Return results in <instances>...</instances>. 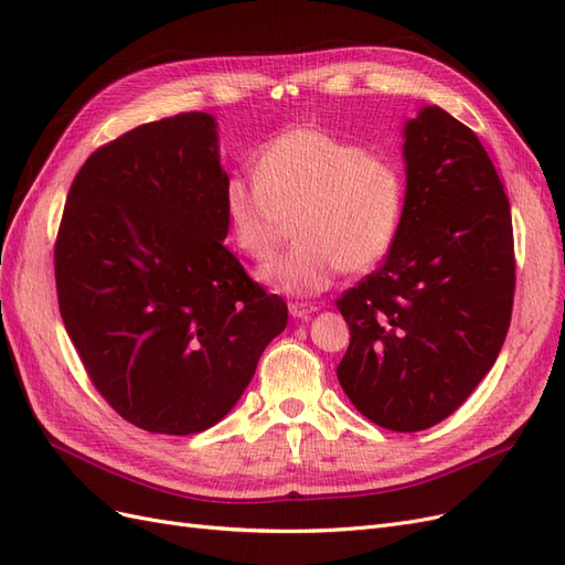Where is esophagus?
I'll use <instances>...</instances> for the list:
<instances>
[{
    "label": "esophagus",
    "mask_w": 565,
    "mask_h": 565,
    "mask_svg": "<svg viewBox=\"0 0 565 565\" xmlns=\"http://www.w3.org/2000/svg\"><path fill=\"white\" fill-rule=\"evenodd\" d=\"M318 309L311 303H289V313H292L295 318L299 320H309Z\"/></svg>",
    "instance_id": "1"
}]
</instances>
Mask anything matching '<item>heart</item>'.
<instances>
[{"instance_id": "heart-1", "label": "heart", "mask_w": 565, "mask_h": 565, "mask_svg": "<svg viewBox=\"0 0 565 565\" xmlns=\"http://www.w3.org/2000/svg\"><path fill=\"white\" fill-rule=\"evenodd\" d=\"M254 172L226 179L224 212L237 249L256 262L276 252L295 216L297 243L262 270L276 289L318 295L341 270H370L393 245L405 181L388 158L292 127L259 150Z\"/></svg>"}]
</instances>
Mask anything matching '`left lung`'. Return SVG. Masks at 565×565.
<instances>
[{
	"mask_svg": "<svg viewBox=\"0 0 565 565\" xmlns=\"http://www.w3.org/2000/svg\"><path fill=\"white\" fill-rule=\"evenodd\" d=\"M405 204L386 262L337 299L341 388L382 429L450 417L494 365L516 287L504 185L478 136L438 106L405 122Z\"/></svg>",
	"mask_w": 565,
	"mask_h": 565,
	"instance_id": "1",
	"label": "left lung"
}]
</instances>
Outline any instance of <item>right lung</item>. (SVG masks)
I'll list each match as a JSON object with an SVG mask.
<instances>
[{"instance_id":"add662e5","label":"right lung","mask_w":565,"mask_h":565,"mask_svg":"<svg viewBox=\"0 0 565 565\" xmlns=\"http://www.w3.org/2000/svg\"><path fill=\"white\" fill-rule=\"evenodd\" d=\"M216 122L181 113L94 150L54 247L58 309L96 391L150 434L224 419L287 303L224 247Z\"/></svg>"}]
</instances>
